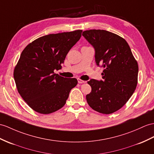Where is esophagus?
Masks as SVG:
<instances>
[{"label": "esophagus", "mask_w": 154, "mask_h": 154, "mask_svg": "<svg viewBox=\"0 0 154 154\" xmlns=\"http://www.w3.org/2000/svg\"><path fill=\"white\" fill-rule=\"evenodd\" d=\"M78 84H84V83H85V82L84 81V80H82L81 79H80V78H78Z\"/></svg>", "instance_id": "34e87169"}]
</instances>
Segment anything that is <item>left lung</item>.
I'll list each match as a JSON object with an SVG mask.
<instances>
[{
    "instance_id": "1",
    "label": "left lung",
    "mask_w": 154,
    "mask_h": 154,
    "mask_svg": "<svg viewBox=\"0 0 154 154\" xmlns=\"http://www.w3.org/2000/svg\"><path fill=\"white\" fill-rule=\"evenodd\" d=\"M82 35L95 50L97 66L104 68L103 80L88 82L91 92L86 95L89 106L99 113L112 114L125 105L137 88L138 66L129 44L105 30L85 31Z\"/></svg>"
}]
</instances>
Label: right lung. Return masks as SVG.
<instances>
[{
	"label": "right lung",
	"mask_w": 154,
	"mask_h": 154,
	"mask_svg": "<svg viewBox=\"0 0 154 154\" xmlns=\"http://www.w3.org/2000/svg\"><path fill=\"white\" fill-rule=\"evenodd\" d=\"M82 30L50 34L28 44L20 55L14 72L17 91L32 110L48 114L66 103L76 78L54 73L61 69L69 50L82 36Z\"/></svg>",
	"instance_id": "obj_1"
}]
</instances>
